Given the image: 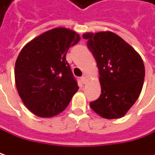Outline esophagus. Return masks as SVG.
Listing matches in <instances>:
<instances>
[{
  "label": "esophagus",
  "mask_w": 155,
  "mask_h": 155,
  "mask_svg": "<svg viewBox=\"0 0 155 155\" xmlns=\"http://www.w3.org/2000/svg\"><path fill=\"white\" fill-rule=\"evenodd\" d=\"M80 80H81V82L83 83V84H85V82H86V77H85V76H83V77H81Z\"/></svg>",
  "instance_id": "esophagus-1"
}]
</instances>
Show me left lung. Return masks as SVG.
<instances>
[{
	"instance_id": "1",
	"label": "left lung",
	"mask_w": 155,
	"mask_h": 155,
	"mask_svg": "<svg viewBox=\"0 0 155 155\" xmlns=\"http://www.w3.org/2000/svg\"><path fill=\"white\" fill-rule=\"evenodd\" d=\"M87 47L97 61L101 92L91 108L106 119L125 114L140 96L145 78L140 56L123 39L111 32L84 33Z\"/></svg>"
}]
</instances>
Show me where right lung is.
<instances>
[{
  "mask_svg": "<svg viewBox=\"0 0 155 155\" xmlns=\"http://www.w3.org/2000/svg\"><path fill=\"white\" fill-rule=\"evenodd\" d=\"M79 40L78 33L60 27L40 34L22 48L15 63V84L24 104L36 116L58 115L78 91L65 55Z\"/></svg>",
  "mask_w": 155,
  "mask_h": 155,
  "instance_id": "right-lung-1",
  "label": "right lung"
}]
</instances>
